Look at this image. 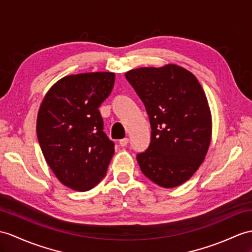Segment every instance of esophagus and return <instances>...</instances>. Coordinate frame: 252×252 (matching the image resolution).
Here are the masks:
<instances>
[{
    "instance_id": "esophagus-1",
    "label": "esophagus",
    "mask_w": 252,
    "mask_h": 252,
    "mask_svg": "<svg viewBox=\"0 0 252 252\" xmlns=\"http://www.w3.org/2000/svg\"><path fill=\"white\" fill-rule=\"evenodd\" d=\"M128 141H129V140H128V138H124V139H121L119 141V143H120L121 146L124 147V146H126L128 144Z\"/></svg>"
}]
</instances>
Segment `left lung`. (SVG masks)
Returning a JSON list of instances; mask_svg holds the SVG:
<instances>
[{"mask_svg":"<svg viewBox=\"0 0 252 252\" xmlns=\"http://www.w3.org/2000/svg\"><path fill=\"white\" fill-rule=\"evenodd\" d=\"M143 101L151 123L149 149L137 156L147 179L174 188L204 161L212 140V113L192 72L175 64L141 67L125 73Z\"/></svg>","mask_w":252,"mask_h":252,"instance_id":"1","label":"left lung"}]
</instances>
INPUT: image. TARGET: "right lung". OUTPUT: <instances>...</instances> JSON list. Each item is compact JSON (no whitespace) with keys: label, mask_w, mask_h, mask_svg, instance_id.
Listing matches in <instances>:
<instances>
[{"label":"right lung","mask_w":252,"mask_h":252,"mask_svg":"<svg viewBox=\"0 0 252 252\" xmlns=\"http://www.w3.org/2000/svg\"><path fill=\"white\" fill-rule=\"evenodd\" d=\"M114 80L115 73L107 71L66 76L40 103L36 131L41 152L57 179L72 190L95 187L114 154L98 110Z\"/></svg>","instance_id":"obj_1"}]
</instances>
